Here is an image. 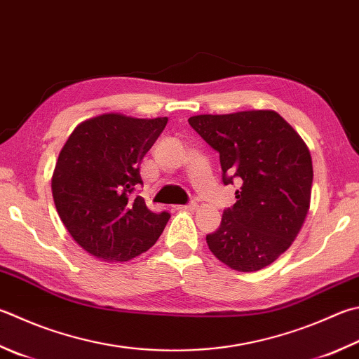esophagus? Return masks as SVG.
<instances>
[{"label": "esophagus", "mask_w": 359, "mask_h": 359, "mask_svg": "<svg viewBox=\"0 0 359 359\" xmlns=\"http://www.w3.org/2000/svg\"><path fill=\"white\" fill-rule=\"evenodd\" d=\"M178 211H186V212H195L198 209V206L195 205V203H191V205H181V206H177Z\"/></svg>", "instance_id": "34e87169"}]
</instances>
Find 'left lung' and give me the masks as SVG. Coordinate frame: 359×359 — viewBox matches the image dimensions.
I'll return each mask as SVG.
<instances>
[{
  "label": "left lung",
  "instance_id": "obj_1",
  "mask_svg": "<svg viewBox=\"0 0 359 359\" xmlns=\"http://www.w3.org/2000/svg\"><path fill=\"white\" fill-rule=\"evenodd\" d=\"M189 125L219 151L223 184H241L217 231L206 236L209 250L238 272L267 267L292 245L309 211L308 145L270 109L201 114Z\"/></svg>",
  "mask_w": 359,
  "mask_h": 359
}]
</instances>
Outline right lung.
Segmentation results:
<instances>
[{"label":"right lung","mask_w":359,"mask_h":359,"mask_svg":"<svg viewBox=\"0 0 359 359\" xmlns=\"http://www.w3.org/2000/svg\"><path fill=\"white\" fill-rule=\"evenodd\" d=\"M167 117L136 118L107 112L74 128L51 177L60 220L87 253L125 262L147 252L170 214H154L134 189L140 162L167 125Z\"/></svg>","instance_id":"right-lung-1"}]
</instances>
